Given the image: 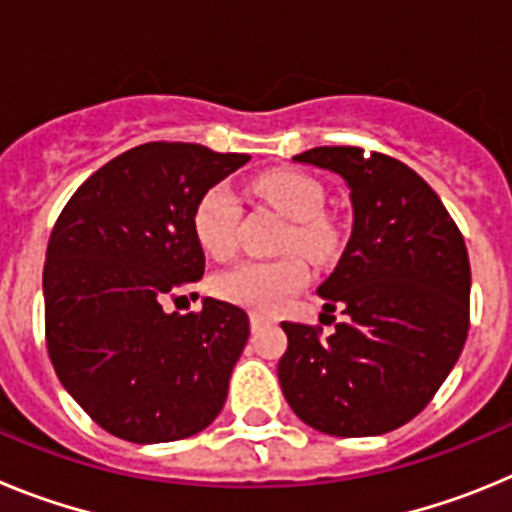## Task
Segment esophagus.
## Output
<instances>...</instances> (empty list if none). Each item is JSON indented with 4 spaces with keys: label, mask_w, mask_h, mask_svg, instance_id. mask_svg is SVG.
<instances>
[{
    "label": "esophagus",
    "mask_w": 512,
    "mask_h": 512,
    "mask_svg": "<svg viewBox=\"0 0 512 512\" xmlns=\"http://www.w3.org/2000/svg\"><path fill=\"white\" fill-rule=\"evenodd\" d=\"M269 323V318H264V315H259V312H251V328H261V325Z\"/></svg>",
    "instance_id": "obj_1"
}]
</instances>
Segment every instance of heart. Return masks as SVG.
<instances>
[{
	"instance_id": "obj_1",
	"label": "heart",
	"mask_w": 512,
	"mask_h": 512,
	"mask_svg": "<svg viewBox=\"0 0 512 512\" xmlns=\"http://www.w3.org/2000/svg\"><path fill=\"white\" fill-rule=\"evenodd\" d=\"M253 189L269 205L292 220L282 238L284 251H300L310 259H323L330 251V230L320 220L325 192L312 176L302 171L279 169L261 174ZM241 223V202L225 182L207 187L192 207V230L202 251L212 259H228L235 251ZM310 279L305 261L295 253L282 259H251L220 271L212 279V292L220 300L256 312H277L300 292Z\"/></svg>"
}]
</instances>
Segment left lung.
Here are the masks:
<instances>
[{
  "label": "left lung",
  "mask_w": 512,
  "mask_h": 512,
  "mask_svg": "<svg viewBox=\"0 0 512 512\" xmlns=\"http://www.w3.org/2000/svg\"><path fill=\"white\" fill-rule=\"evenodd\" d=\"M295 161L346 179L354 230L318 289L323 315L341 310L346 318L328 338L320 325L282 323V392L302 423L328 436L395 431L433 400L467 341L464 235L438 194L397 158L320 146Z\"/></svg>",
  "instance_id": "1"
}]
</instances>
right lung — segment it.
Segmentation results:
<instances>
[{"mask_svg":"<svg viewBox=\"0 0 512 512\" xmlns=\"http://www.w3.org/2000/svg\"><path fill=\"white\" fill-rule=\"evenodd\" d=\"M246 153L143 143L81 184L53 225L43 269L45 346L61 384L112 436L189 438L217 418L248 341V315L210 300H166L205 274L192 207Z\"/></svg>","mask_w":512,"mask_h":512,"instance_id":"right-lung-1","label":"right lung"}]
</instances>
